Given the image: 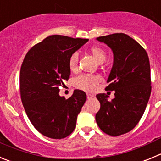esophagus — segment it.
I'll return each instance as SVG.
<instances>
[{
  "label": "esophagus",
  "mask_w": 161,
  "mask_h": 161,
  "mask_svg": "<svg viewBox=\"0 0 161 161\" xmlns=\"http://www.w3.org/2000/svg\"><path fill=\"white\" fill-rule=\"evenodd\" d=\"M93 97H94V95L90 94V93H87V98H88V99H92Z\"/></svg>",
  "instance_id": "esophagus-1"
}]
</instances>
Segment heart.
Returning <instances> with one entry per match:
<instances>
[{
	"instance_id": "b5f03b06",
	"label": "heart",
	"mask_w": 161,
	"mask_h": 161,
	"mask_svg": "<svg viewBox=\"0 0 161 161\" xmlns=\"http://www.w3.org/2000/svg\"><path fill=\"white\" fill-rule=\"evenodd\" d=\"M95 60L99 64L104 63L107 58V53L101 47L92 46L89 50ZM68 68L72 72H75L78 68V54L76 52L72 54L68 59ZM100 77L97 75L82 74L74 80V85L76 88L87 92H93L96 89L97 85L100 81Z\"/></svg>"
}]
</instances>
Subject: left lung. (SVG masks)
<instances>
[{
  "mask_svg": "<svg viewBox=\"0 0 161 161\" xmlns=\"http://www.w3.org/2000/svg\"><path fill=\"white\" fill-rule=\"evenodd\" d=\"M111 48L114 64L106 89L114 91L108 100L105 93L97 94L101 107L96 122L101 130L111 136L130 131L145 111L151 95V70L144 48L123 33L97 38Z\"/></svg>",
  "mask_w": 161,
  "mask_h": 161,
  "instance_id": "1",
  "label": "left lung"
}]
</instances>
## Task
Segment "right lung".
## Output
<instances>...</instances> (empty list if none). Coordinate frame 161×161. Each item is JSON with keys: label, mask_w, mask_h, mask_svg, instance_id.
Here are the masks:
<instances>
[{"label": "right lung", "mask_w": 161, "mask_h": 161, "mask_svg": "<svg viewBox=\"0 0 161 161\" xmlns=\"http://www.w3.org/2000/svg\"><path fill=\"white\" fill-rule=\"evenodd\" d=\"M89 39L51 35L30 49L20 71L22 105L31 123L44 136L60 139L76 128L86 101L84 91L74 90L68 99L59 94L70 76L68 59Z\"/></svg>", "instance_id": "add662e5"}]
</instances>
